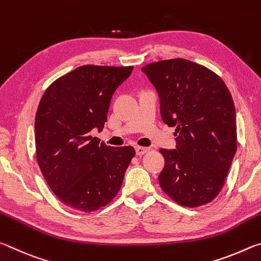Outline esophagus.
<instances>
[{
  "instance_id": "34e87169",
  "label": "esophagus",
  "mask_w": 261,
  "mask_h": 261,
  "mask_svg": "<svg viewBox=\"0 0 261 261\" xmlns=\"http://www.w3.org/2000/svg\"><path fill=\"white\" fill-rule=\"evenodd\" d=\"M149 151V148L147 147H141V146H137L136 147V154L137 155H144L145 153H147Z\"/></svg>"
}]
</instances>
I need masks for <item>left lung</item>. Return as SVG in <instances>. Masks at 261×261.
<instances>
[{
	"label": "left lung",
	"mask_w": 261,
	"mask_h": 261,
	"mask_svg": "<svg viewBox=\"0 0 261 261\" xmlns=\"http://www.w3.org/2000/svg\"><path fill=\"white\" fill-rule=\"evenodd\" d=\"M160 99L162 121L176 127V148L166 160L161 189L177 204L198 207L218 196L237 149L236 110L219 76L183 59L141 68Z\"/></svg>",
	"instance_id": "left-lung-1"
}]
</instances>
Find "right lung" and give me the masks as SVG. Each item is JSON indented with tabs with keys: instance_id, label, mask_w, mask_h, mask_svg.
Listing matches in <instances>:
<instances>
[{
	"instance_id": "1",
	"label": "right lung",
	"mask_w": 261,
	"mask_h": 261,
	"mask_svg": "<svg viewBox=\"0 0 261 261\" xmlns=\"http://www.w3.org/2000/svg\"><path fill=\"white\" fill-rule=\"evenodd\" d=\"M134 67L84 65L47 88L35 115L37 160L43 177L67 206L92 212L120 191L135 156L131 146L112 147L92 137L107 121L116 88Z\"/></svg>"
}]
</instances>
